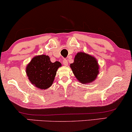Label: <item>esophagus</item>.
Returning a JSON list of instances; mask_svg holds the SVG:
<instances>
[{"mask_svg":"<svg viewBox=\"0 0 132 132\" xmlns=\"http://www.w3.org/2000/svg\"><path fill=\"white\" fill-rule=\"evenodd\" d=\"M62 63L65 66H67L68 65V61H67V59H63L62 61Z\"/></svg>","mask_w":132,"mask_h":132,"instance_id":"34e87169","label":"esophagus"}]
</instances>
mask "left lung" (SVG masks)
I'll list each match as a JSON object with an SVG mask.
<instances>
[{
	"mask_svg": "<svg viewBox=\"0 0 132 132\" xmlns=\"http://www.w3.org/2000/svg\"><path fill=\"white\" fill-rule=\"evenodd\" d=\"M70 67L78 81L84 84L93 82L99 73V65L96 58L83 52L76 54L73 63H70Z\"/></svg>",
	"mask_w": 132,
	"mask_h": 132,
	"instance_id": "1",
	"label": "left lung"
}]
</instances>
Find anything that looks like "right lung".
Wrapping results in <instances>:
<instances>
[{"label":"right lung","mask_w":132,"mask_h":132,"mask_svg":"<svg viewBox=\"0 0 132 132\" xmlns=\"http://www.w3.org/2000/svg\"><path fill=\"white\" fill-rule=\"evenodd\" d=\"M62 65L51 62L48 56L42 54L34 57L27 65L26 72L30 82L40 89H47L53 84L57 69Z\"/></svg>","instance_id":"right-lung-1"}]
</instances>
